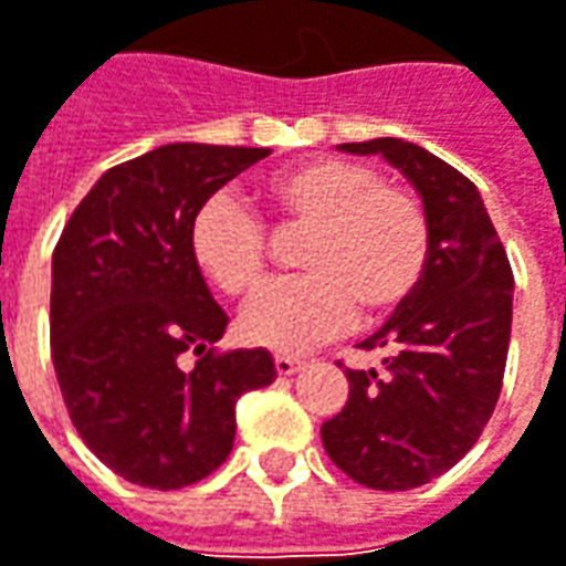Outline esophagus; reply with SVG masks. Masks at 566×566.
Segmentation results:
<instances>
[{"mask_svg":"<svg viewBox=\"0 0 566 566\" xmlns=\"http://www.w3.org/2000/svg\"><path fill=\"white\" fill-rule=\"evenodd\" d=\"M300 368H303V363L294 359V356H284V353L275 356V371H279V375H294V371H300Z\"/></svg>","mask_w":566,"mask_h":566,"instance_id":"obj_1","label":"esophagus"}]
</instances>
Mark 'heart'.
I'll return each mask as SVG.
<instances>
[{"label":"heart","mask_w":566,"mask_h":566,"mask_svg":"<svg viewBox=\"0 0 566 566\" xmlns=\"http://www.w3.org/2000/svg\"><path fill=\"white\" fill-rule=\"evenodd\" d=\"M260 201L279 229H306L297 263L306 272L269 284L241 313V334L260 347L300 353L347 332L365 313H390L428 272L430 222L418 195L353 157H306L272 172ZM188 251L210 284L248 297L266 282L269 234L232 195L195 210Z\"/></svg>","instance_id":"b5f03b06"}]
</instances>
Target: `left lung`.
Listing matches in <instances>:
<instances>
[{"instance_id":"obj_1","label":"left lung","mask_w":566,"mask_h":566,"mask_svg":"<svg viewBox=\"0 0 566 566\" xmlns=\"http://www.w3.org/2000/svg\"><path fill=\"white\" fill-rule=\"evenodd\" d=\"M340 148L380 154L406 172L430 222L418 291L363 340L387 353L384 368H347V406L322 424L325 452L344 474L399 493L446 474L486 428L505 378L514 275L468 176L402 138Z\"/></svg>"}]
</instances>
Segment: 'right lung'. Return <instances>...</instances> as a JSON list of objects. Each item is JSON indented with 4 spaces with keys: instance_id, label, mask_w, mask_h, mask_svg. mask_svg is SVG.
<instances>
[{
    "instance_id": "add662e5",
    "label": "right lung",
    "mask_w": 566,
    "mask_h": 566,
    "mask_svg": "<svg viewBox=\"0 0 566 566\" xmlns=\"http://www.w3.org/2000/svg\"><path fill=\"white\" fill-rule=\"evenodd\" d=\"M269 148L176 142L117 164L52 253V363L73 428L114 474L182 490L234 443V402L275 380L266 349H217L229 325L188 251L210 195ZM199 356L191 369L181 356Z\"/></svg>"
}]
</instances>
